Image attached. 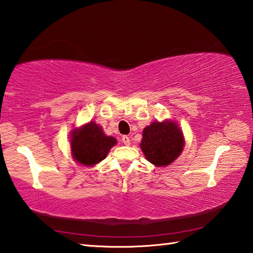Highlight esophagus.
<instances>
[{"instance_id":"34e87169","label":"esophagus","mask_w":253,"mask_h":253,"mask_svg":"<svg viewBox=\"0 0 253 253\" xmlns=\"http://www.w3.org/2000/svg\"><path fill=\"white\" fill-rule=\"evenodd\" d=\"M122 142H123V144H125V145L128 146V145L131 144V139H130V137H128V136L125 135V136H122Z\"/></svg>"}]
</instances>
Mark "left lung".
I'll return each mask as SVG.
<instances>
[{
	"label": "left lung",
	"mask_w": 253,
	"mask_h": 253,
	"mask_svg": "<svg viewBox=\"0 0 253 253\" xmlns=\"http://www.w3.org/2000/svg\"><path fill=\"white\" fill-rule=\"evenodd\" d=\"M184 144L183 133L175 122L155 121L144 128L141 148L151 164L166 167L181 155Z\"/></svg>",
	"instance_id": "obj_1"
}]
</instances>
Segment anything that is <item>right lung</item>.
<instances>
[{
    "instance_id": "1",
    "label": "right lung",
    "mask_w": 253,
    "mask_h": 253,
    "mask_svg": "<svg viewBox=\"0 0 253 253\" xmlns=\"http://www.w3.org/2000/svg\"><path fill=\"white\" fill-rule=\"evenodd\" d=\"M71 154L74 159L83 166H94L106 158L117 139L105 135L103 128L91 121L74 130L70 137Z\"/></svg>"
}]
</instances>
